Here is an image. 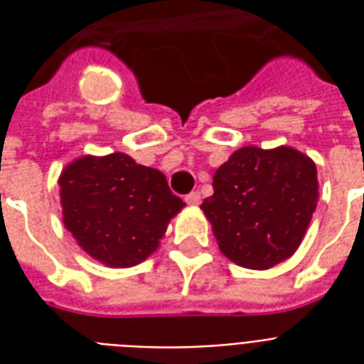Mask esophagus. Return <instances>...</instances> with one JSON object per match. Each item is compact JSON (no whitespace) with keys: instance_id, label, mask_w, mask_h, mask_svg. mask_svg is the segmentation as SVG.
I'll list each match as a JSON object with an SVG mask.
<instances>
[{"instance_id":"esophagus-1","label":"esophagus","mask_w":364,"mask_h":364,"mask_svg":"<svg viewBox=\"0 0 364 364\" xmlns=\"http://www.w3.org/2000/svg\"><path fill=\"white\" fill-rule=\"evenodd\" d=\"M185 200H187V204L198 205L200 204V193H196V191H194V193H188L187 196H185Z\"/></svg>"}]
</instances>
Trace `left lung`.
Returning a JSON list of instances; mask_svg holds the SVG:
<instances>
[{
  "instance_id": "obj_1",
  "label": "left lung",
  "mask_w": 364,
  "mask_h": 364,
  "mask_svg": "<svg viewBox=\"0 0 364 364\" xmlns=\"http://www.w3.org/2000/svg\"><path fill=\"white\" fill-rule=\"evenodd\" d=\"M314 160L296 149L242 147L213 176L202 211L221 253L243 268L268 270L299 249L317 205Z\"/></svg>"
}]
</instances>
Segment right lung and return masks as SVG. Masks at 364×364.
<instances>
[{"label": "right lung", "mask_w": 364, "mask_h": 364, "mask_svg": "<svg viewBox=\"0 0 364 364\" xmlns=\"http://www.w3.org/2000/svg\"><path fill=\"white\" fill-rule=\"evenodd\" d=\"M64 225L82 251L111 268L153 255L168 223L185 208L162 171L124 153L81 156L58 179Z\"/></svg>", "instance_id": "right-lung-1"}]
</instances>
